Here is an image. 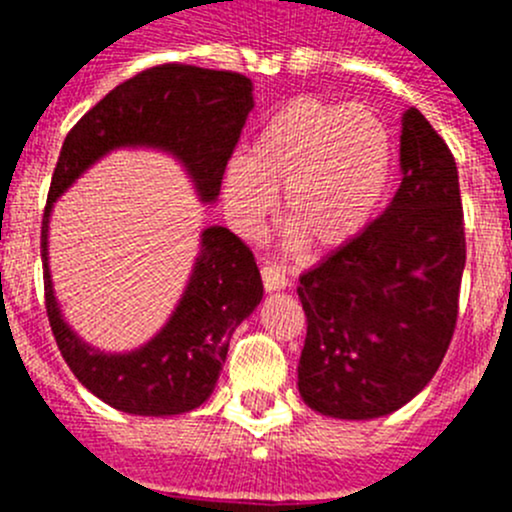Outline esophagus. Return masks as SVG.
I'll return each mask as SVG.
<instances>
[{"label": "esophagus", "mask_w": 512, "mask_h": 512, "mask_svg": "<svg viewBox=\"0 0 512 512\" xmlns=\"http://www.w3.org/2000/svg\"><path fill=\"white\" fill-rule=\"evenodd\" d=\"M262 282H265L267 292H280V289H287V285H289L285 270L277 265L262 267Z\"/></svg>", "instance_id": "esophagus-1"}]
</instances>
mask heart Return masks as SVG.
I'll use <instances>...</instances> for the list:
<instances>
[{
	"label": "heart",
	"instance_id": "heart-1",
	"mask_svg": "<svg viewBox=\"0 0 512 512\" xmlns=\"http://www.w3.org/2000/svg\"><path fill=\"white\" fill-rule=\"evenodd\" d=\"M394 141L366 106L297 96L255 133L247 156L227 163L230 218L252 232L282 190V223L317 250H334L369 227L389 188Z\"/></svg>",
	"mask_w": 512,
	"mask_h": 512
}]
</instances>
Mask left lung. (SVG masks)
Returning a JSON list of instances; mask_svg holds the SVG:
<instances>
[{
	"label": "left lung",
	"mask_w": 512,
	"mask_h": 512,
	"mask_svg": "<svg viewBox=\"0 0 512 512\" xmlns=\"http://www.w3.org/2000/svg\"><path fill=\"white\" fill-rule=\"evenodd\" d=\"M401 185L384 213L299 277V396L344 421L389 416L426 389L451 344L466 235L458 168L421 116H401Z\"/></svg>",
	"instance_id": "8db88e82"
}]
</instances>
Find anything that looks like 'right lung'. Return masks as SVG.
Here are the masks:
<instances>
[{"instance_id": "obj_1", "label": "right lung", "mask_w": 512, "mask_h": 512, "mask_svg": "<svg viewBox=\"0 0 512 512\" xmlns=\"http://www.w3.org/2000/svg\"><path fill=\"white\" fill-rule=\"evenodd\" d=\"M252 106L247 76L185 64L153 66L103 96L61 146L41 223L46 314L76 379L123 414L178 416L210 399L232 332L262 302L260 270L240 237L223 225L205 227L168 322L131 352H103L71 329L56 299L49 270L54 203L98 160L121 148L168 153L183 165L200 203H215Z\"/></svg>"}]
</instances>
